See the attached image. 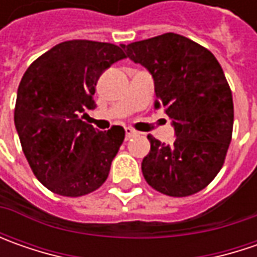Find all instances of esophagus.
<instances>
[{"label":"esophagus","instance_id":"esophagus-1","mask_svg":"<svg viewBox=\"0 0 257 257\" xmlns=\"http://www.w3.org/2000/svg\"><path fill=\"white\" fill-rule=\"evenodd\" d=\"M136 134H137V132L133 130L132 127H125V139H132Z\"/></svg>","mask_w":257,"mask_h":257}]
</instances>
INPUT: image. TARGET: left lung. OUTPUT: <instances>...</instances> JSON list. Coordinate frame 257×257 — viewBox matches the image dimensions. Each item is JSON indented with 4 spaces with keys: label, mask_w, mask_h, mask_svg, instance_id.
Wrapping results in <instances>:
<instances>
[{
    "label": "left lung",
    "mask_w": 257,
    "mask_h": 257,
    "mask_svg": "<svg viewBox=\"0 0 257 257\" xmlns=\"http://www.w3.org/2000/svg\"><path fill=\"white\" fill-rule=\"evenodd\" d=\"M121 47L153 75L154 107L166 108L176 134L173 144L147 136L146 182L172 197L200 192L220 172L232 140L233 98L222 67L207 48L174 33Z\"/></svg>",
    "instance_id": "8db88e82"
}]
</instances>
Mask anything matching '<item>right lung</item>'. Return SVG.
Returning a JSON list of instances; mask_svg holds the SVG:
<instances>
[{
  "instance_id": "obj_1",
  "label": "right lung",
  "mask_w": 257,
  "mask_h": 257,
  "mask_svg": "<svg viewBox=\"0 0 257 257\" xmlns=\"http://www.w3.org/2000/svg\"><path fill=\"white\" fill-rule=\"evenodd\" d=\"M125 54L88 40L60 43L27 68L17 91L14 123L35 177L48 190L78 197L97 190L110 173L124 128L100 132L83 121L104 70Z\"/></svg>"
}]
</instances>
